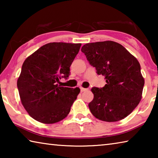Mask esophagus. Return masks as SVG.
Masks as SVG:
<instances>
[{
	"label": "esophagus",
	"mask_w": 158,
	"mask_h": 158,
	"mask_svg": "<svg viewBox=\"0 0 158 158\" xmlns=\"http://www.w3.org/2000/svg\"><path fill=\"white\" fill-rule=\"evenodd\" d=\"M80 90H81V92H84V91H85V90H87L88 89H84V88H83V87H81L80 88Z\"/></svg>",
	"instance_id": "1"
}]
</instances>
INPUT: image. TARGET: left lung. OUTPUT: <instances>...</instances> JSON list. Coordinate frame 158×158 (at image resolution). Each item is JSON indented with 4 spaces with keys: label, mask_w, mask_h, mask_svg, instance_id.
<instances>
[{
    "label": "left lung",
    "mask_w": 158,
    "mask_h": 158,
    "mask_svg": "<svg viewBox=\"0 0 158 158\" xmlns=\"http://www.w3.org/2000/svg\"><path fill=\"white\" fill-rule=\"evenodd\" d=\"M81 52L106 82L102 88L91 89L94 98L89 104L90 112L103 121L125 118L142 98L144 79L139 61L123 46L113 41L85 44Z\"/></svg>",
    "instance_id": "1"
}]
</instances>
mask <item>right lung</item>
<instances>
[{"mask_svg":"<svg viewBox=\"0 0 158 158\" xmlns=\"http://www.w3.org/2000/svg\"><path fill=\"white\" fill-rule=\"evenodd\" d=\"M81 44L51 42L26 58L17 80L21 104L28 114L45 124L59 122L68 116L79 88L58 85L68 79L69 68Z\"/></svg>","mask_w":158,"mask_h":158,"instance_id":"obj_1","label":"right lung"}]
</instances>
